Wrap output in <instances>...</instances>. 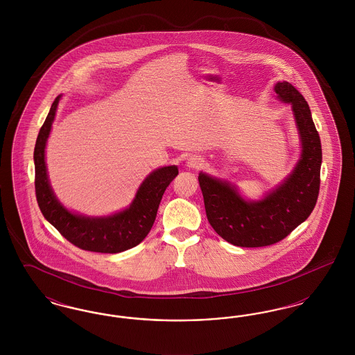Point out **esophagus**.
I'll list each match as a JSON object with an SVG mask.
<instances>
[{"mask_svg":"<svg viewBox=\"0 0 355 355\" xmlns=\"http://www.w3.org/2000/svg\"><path fill=\"white\" fill-rule=\"evenodd\" d=\"M202 158L198 157V155H191L187 158L186 161V165L190 168V169H198L202 166Z\"/></svg>","mask_w":355,"mask_h":355,"instance_id":"1","label":"esophagus"}]
</instances>
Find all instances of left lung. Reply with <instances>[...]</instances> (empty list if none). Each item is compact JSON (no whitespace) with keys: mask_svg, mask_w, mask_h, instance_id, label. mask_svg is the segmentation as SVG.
<instances>
[{"mask_svg":"<svg viewBox=\"0 0 355 355\" xmlns=\"http://www.w3.org/2000/svg\"><path fill=\"white\" fill-rule=\"evenodd\" d=\"M274 90L281 101L291 103L302 141L301 159L284 184L262 201L248 202L230 184L203 173L198 177L209 223L225 241L241 248L269 246L286 238L307 220L320 194L321 139L310 107L286 81Z\"/></svg>","mask_w":355,"mask_h":355,"instance_id":"8db88e82","label":"left lung"}]
</instances>
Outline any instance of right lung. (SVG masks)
<instances>
[{
    "label": "right lung",
    "mask_w": 355,
    "mask_h": 355,
    "mask_svg": "<svg viewBox=\"0 0 355 355\" xmlns=\"http://www.w3.org/2000/svg\"><path fill=\"white\" fill-rule=\"evenodd\" d=\"M60 97L51 103L34 148V187L40 210L61 236L83 250L114 254L132 249L149 234L162 196L178 174V169L177 166H165L154 170L138 189L130 207L112 217L89 218L70 213L53 194L45 165V145Z\"/></svg>",
    "instance_id": "right-lung-1"
}]
</instances>
